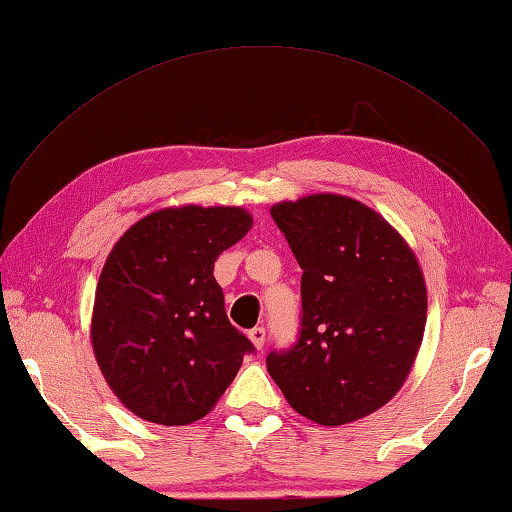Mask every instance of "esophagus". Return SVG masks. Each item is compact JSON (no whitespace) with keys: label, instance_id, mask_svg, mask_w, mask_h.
<instances>
[{"label":"esophagus","instance_id":"esophagus-1","mask_svg":"<svg viewBox=\"0 0 512 512\" xmlns=\"http://www.w3.org/2000/svg\"><path fill=\"white\" fill-rule=\"evenodd\" d=\"M248 336H250V341H253V345H255L257 350L264 348V343H266V329L264 327H253L248 332Z\"/></svg>","mask_w":512,"mask_h":512}]
</instances>
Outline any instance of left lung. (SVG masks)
<instances>
[{
	"label": "left lung",
	"instance_id": "obj_1",
	"mask_svg": "<svg viewBox=\"0 0 512 512\" xmlns=\"http://www.w3.org/2000/svg\"><path fill=\"white\" fill-rule=\"evenodd\" d=\"M302 268L298 341L266 357L300 415L359 420L400 391L427 323V287L391 223L354 198L314 194L271 207Z\"/></svg>",
	"mask_w": 512,
	"mask_h": 512
}]
</instances>
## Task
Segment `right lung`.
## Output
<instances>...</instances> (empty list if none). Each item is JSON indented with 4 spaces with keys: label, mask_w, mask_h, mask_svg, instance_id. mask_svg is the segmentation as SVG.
<instances>
[{
    "label": "right lung",
    "mask_w": 512,
    "mask_h": 512,
    "mask_svg": "<svg viewBox=\"0 0 512 512\" xmlns=\"http://www.w3.org/2000/svg\"><path fill=\"white\" fill-rule=\"evenodd\" d=\"M253 225L244 207H167L124 232L103 264L92 348L112 393L155 424L214 409L255 348L225 314L214 262Z\"/></svg>",
    "instance_id": "obj_1"
}]
</instances>
